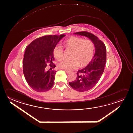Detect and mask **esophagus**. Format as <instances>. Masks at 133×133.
I'll return each instance as SVG.
<instances>
[{"instance_id":"1","label":"esophagus","mask_w":133,"mask_h":133,"mask_svg":"<svg viewBox=\"0 0 133 133\" xmlns=\"http://www.w3.org/2000/svg\"><path fill=\"white\" fill-rule=\"evenodd\" d=\"M65 72H66V74H69V73H70V72H69V71H67V70H65Z\"/></svg>"}]
</instances>
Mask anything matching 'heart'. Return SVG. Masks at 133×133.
I'll use <instances>...</instances> for the list:
<instances>
[{
	"label": "heart",
	"instance_id": "1",
	"mask_svg": "<svg viewBox=\"0 0 133 133\" xmlns=\"http://www.w3.org/2000/svg\"><path fill=\"white\" fill-rule=\"evenodd\" d=\"M63 45L66 49L72 50L71 60L64 59L58 63V66L64 70L72 71L80 66L88 65L92 60L95 47L92 41L84 39L78 36H72L66 39ZM62 46L58 44L53 49L54 57L57 60L62 59L64 56Z\"/></svg>",
	"mask_w": 133,
	"mask_h": 133
}]
</instances>
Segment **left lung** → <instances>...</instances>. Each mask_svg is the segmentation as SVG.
Segmentation results:
<instances>
[{
    "label": "left lung",
    "instance_id": "left-lung-1",
    "mask_svg": "<svg viewBox=\"0 0 133 133\" xmlns=\"http://www.w3.org/2000/svg\"><path fill=\"white\" fill-rule=\"evenodd\" d=\"M74 34L86 36L94 44L95 53L92 60L86 67L78 71L75 81L69 83L72 89L78 91H86L97 84L104 72L106 61V47L102 41L91 33L82 31Z\"/></svg>",
    "mask_w": 133,
    "mask_h": 133
}]
</instances>
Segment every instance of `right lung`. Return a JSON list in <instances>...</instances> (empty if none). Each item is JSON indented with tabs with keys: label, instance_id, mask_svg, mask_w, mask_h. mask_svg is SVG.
<instances>
[{
	"label": "right lung",
	"instance_id": "obj_1",
	"mask_svg": "<svg viewBox=\"0 0 133 133\" xmlns=\"http://www.w3.org/2000/svg\"><path fill=\"white\" fill-rule=\"evenodd\" d=\"M65 36L49 35L34 40L26 49L23 61V72L28 84L37 92L47 91L53 86L57 71L45 70L47 63L50 68L56 65L53 61V49Z\"/></svg>",
	"mask_w": 133,
	"mask_h": 133
}]
</instances>
